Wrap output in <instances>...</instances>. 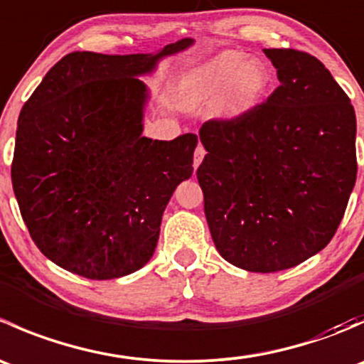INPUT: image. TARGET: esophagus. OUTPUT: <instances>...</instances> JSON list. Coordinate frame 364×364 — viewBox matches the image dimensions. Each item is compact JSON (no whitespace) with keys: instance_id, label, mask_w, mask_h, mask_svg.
<instances>
[{"instance_id":"obj_1","label":"esophagus","mask_w":364,"mask_h":364,"mask_svg":"<svg viewBox=\"0 0 364 364\" xmlns=\"http://www.w3.org/2000/svg\"><path fill=\"white\" fill-rule=\"evenodd\" d=\"M204 156H205V149H204V146L203 144H199L196 148V153H193V168H197L200 165V161L204 160Z\"/></svg>"}]
</instances>
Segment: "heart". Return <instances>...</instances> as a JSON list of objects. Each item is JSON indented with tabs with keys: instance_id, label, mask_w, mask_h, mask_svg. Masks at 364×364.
<instances>
[{
	"instance_id": "obj_1",
	"label": "heart",
	"mask_w": 364,
	"mask_h": 364,
	"mask_svg": "<svg viewBox=\"0 0 364 364\" xmlns=\"http://www.w3.org/2000/svg\"><path fill=\"white\" fill-rule=\"evenodd\" d=\"M269 73L259 60L243 61V54L227 50L209 61L193 75L188 84V98L192 104H203L218 97L227 86L230 93L225 102V112L236 116L257 104L266 91Z\"/></svg>"
}]
</instances>
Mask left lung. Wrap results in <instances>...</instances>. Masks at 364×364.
<instances>
[{
    "instance_id": "1",
    "label": "left lung",
    "mask_w": 364,
    "mask_h": 364,
    "mask_svg": "<svg viewBox=\"0 0 364 364\" xmlns=\"http://www.w3.org/2000/svg\"><path fill=\"white\" fill-rule=\"evenodd\" d=\"M280 86L199 132L204 213L227 262L274 273L304 262L335 236L358 174L355 114L311 54L264 49Z\"/></svg>"
}]
</instances>
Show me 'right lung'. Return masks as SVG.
<instances>
[{
    "label": "right lung",
    "mask_w": 364,
    "mask_h": 364,
    "mask_svg": "<svg viewBox=\"0 0 364 364\" xmlns=\"http://www.w3.org/2000/svg\"><path fill=\"white\" fill-rule=\"evenodd\" d=\"M190 43L155 56L70 53L24 104L14 193L38 250L70 273L111 280L153 257L165 205L193 172L197 135L142 137L148 93L135 75Z\"/></svg>",
    "instance_id": "1"
}]
</instances>
